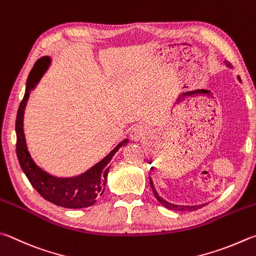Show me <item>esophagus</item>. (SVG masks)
<instances>
[{
    "mask_svg": "<svg viewBox=\"0 0 256 256\" xmlns=\"http://www.w3.org/2000/svg\"><path fill=\"white\" fill-rule=\"evenodd\" d=\"M148 134V128L146 125L138 124L131 130V133H130V136L132 138L134 141H140Z\"/></svg>",
    "mask_w": 256,
    "mask_h": 256,
    "instance_id": "obj_1",
    "label": "esophagus"
}]
</instances>
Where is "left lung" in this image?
I'll return each instance as SVG.
<instances>
[{
    "label": "left lung",
    "instance_id": "8db88e82",
    "mask_svg": "<svg viewBox=\"0 0 256 256\" xmlns=\"http://www.w3.org/2000/svg\"><path fill=\"white\" fill-rule=\"evenodd\" d=\"M226 64L228 67H230L232 68V64L230 62H226ZM150 184H151V188H152V192H153V194H154V196H156V198L158 199V202H159L161 205H164V207H166L168 209H171V210H180V212H188V210H196V209H198V208H202V205H199V206H178V205H174V204H170V202H166L164 199H162L159 194H158V192H156V190L154 189V186H153V182H152V180L150 179Z\"/></svg>",
    "mask_w": 256,
    "mask_h": 256
}]
</instances>
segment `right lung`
<instances>
[{"label": "right lung", "instance_id": "right-lung-1", "mask_svg": "<svg viewBox=\"0 0 256 256\" xmlns=\"http://www.w3.org/2000/svg\"><path fill=\"white\" fill-rule=\"evenodd\" d=\"M50 59L48 57L40 58L34 64V68L28 76L26 92L18 106L16 132V156L23 172L29 179L36 192L46 200L54 205L64 208H85L94 205L98 197L104 192L108 174L110 170V161L122 146H126L128 140L120 142L114 150L105 156L103 160L95 164L85 174L74 178H57L50 176L34 164L26 148L24 133H23V113H24L26 100L34 84L39 82L46 69H47Z\"/></svg>", "mask_w": 256, "mask_h": 256}]
</instances>
